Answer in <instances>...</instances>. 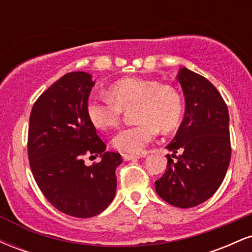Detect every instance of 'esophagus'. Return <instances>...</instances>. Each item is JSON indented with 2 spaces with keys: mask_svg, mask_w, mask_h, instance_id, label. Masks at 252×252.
<instances>
[{
  "mask_svg": "<svg viewBox=\"0 0 252 252\" xmlns=\"http://www.w3.org/2000/svg\"><path fill=\"white\" fill-rule=\"evenodd\" d=\"M124 161H131V160H136V158H140L138 155H130V154H123L122 155Z\"/></svg>",
  "mask_w": 252,
  "mask_h": 252,
  "instance_id": "34e87169",
  "label": "esophagus"
}]
</instances>
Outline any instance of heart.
<instances>
[{"instance_id": "obj_1", "label": "heart", "mask_w": 252, "mask_h": 252, "mask_svg": "<svg viewBox=\"0 0 252 252\" xmlns=\"http://www.w3.org/2000/svg\"><path fill=\"white\" fill-rule=\"evenodd\" d=\"M110 98H92L86 115L92 126L108 130L120 123L124 110H132L135 126L124 128L112 138L114 148L137 154L161 131H170L182 115V98L175 88L148 78H122L109 88Z\"/></svg>"}]
</instances>
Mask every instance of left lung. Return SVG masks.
Here are the masks:
<instances>
[{
  "label": "left lung",
  "mask_w": 252,
  "mask_h": 252,
  "mask_svg": "<svg viewBox=\"0 0 252 252\" xmlns=\"http://www.w3.org/2000/svg\"><path fill=\"white\" fill-rule=\"evenodd\" d=\"M176 79L185 97V116L166 148L167 169L155 181L156 193L173 206L189 209L210 199L224 180L230 164L228 110L212 83L181 67ZM180 150L182 154H175Z\"/></svg>",
  "instance_id": "obj_1"
}]
</instances>
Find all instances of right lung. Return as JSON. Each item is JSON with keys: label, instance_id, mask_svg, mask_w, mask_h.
<instances>
[{"label": "right lung", "instance_id": "right-lung-1", "mask_svg": "<svg viewBox=\"0 0 252 252\" xmlns=\"http://www.w3.org/2000/svg\"><path fill=\"white\" fill-rule=\"evenodd\" d=\"M94 82L88 72H71L37 98L32 109L28 158L37 186L48 201L65 215L91 218L99 215L116 194L118 153L105 152L86 115ZM85 155H100L92 166Z\"/></svg>", "mask_w": 252, "mask_h": 252}]
</instances>
